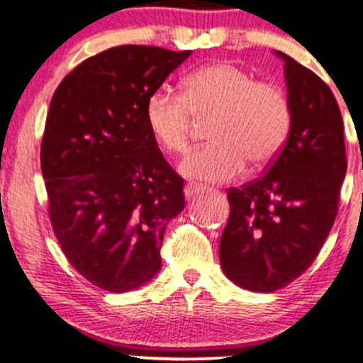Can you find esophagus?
Here are the masks:
<instances>
[{
    "instance_id": "34e87169",
    "label": "esophagus",
    "mask_w": 363,
    "mask_h": 363,
    "mask_svg": "<svg viewBox=\"0 0 363 363\" xmlns=\"http://www.w3.org/2000/svg\"><path fill=\"white\" fill-rule=\"evenodd\" d=\"M205 191V187L199 186V184H187L184 187V196L187 201H191V199H194L196 196H198L199 193H203Z\"/></svg>"
}]
</instances>
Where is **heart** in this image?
Listing matches in <instances>:
<instances>
[{
  "label": "heart",
  "mask_w": 363,
  "mask_h": 363,
  "mask_svg": "<svg viewBox=\"0 0 363 363\" xmlns=\"http://www.w3.org/2000/svg\"><path fill=\"white\" fill-rule=\"evenodd\" d=\"M291 104L286 91L230 62H213L184 80L182 95L157 89L145 104L152 136L170 155H186L198 123H208V138L181 165L187 177L206 182L230 181L247 162L261 169L280 155L291 131Z\"/></svg>",
  "instance_id": "obj_1"
}]
</instances>
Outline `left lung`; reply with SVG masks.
I'll list each match as a JSON object with an SVG mask.
<instances>
[{
  "instance_id": "left-lung-1",
  "label": "left lung",
  "mask_w": 363,
  "mask_h": 363,
  "mask_svg": "<svg viewBox=\"0 0 363 363\" xmlns=\"http://www.w3.org/2000/svg\"><path fill=\"white\" fill-rule=\"evenodd\" d=\"M285 61L291 131L261 177L227 191L220 239L223 273L251 291H274L314 262L338 213L347 174L343 118L335 95L294 57Z\"/></svg>"
}]
</instances>
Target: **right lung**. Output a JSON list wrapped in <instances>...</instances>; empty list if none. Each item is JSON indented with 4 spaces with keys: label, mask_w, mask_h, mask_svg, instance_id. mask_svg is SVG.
Instances as JSON below:
<instances>
[{
    "label": "right lung",
    "mask_w": 363,
    "mask_h": 363,
    "mask_svg": "<svg viewBox=\"0 0 363 363\" xmlns=\"http://www.w3.org/2000/svg\"><path fill=\"white\" fill-rule=\"evenodd\" d=\"M189 56L118 45L78 65L52 95L40 145L49 218L69 264L102 290L152 280L165 227L184 210V179L158 150L145 104Z\"/></svg>",
    "instance_id": "right-lung-1"
}]
</instances>
